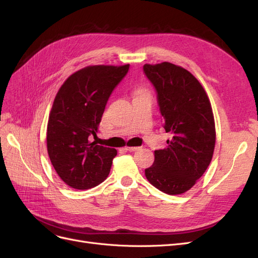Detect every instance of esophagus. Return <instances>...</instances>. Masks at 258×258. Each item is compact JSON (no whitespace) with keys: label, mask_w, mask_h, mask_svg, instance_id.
<instances>
[{"label":"esophagus","mask_w":258,"mask_h":258,"mask_svg":"<svg viewBox=\"0 0 258 258\" xmlns=\"http://www.w3.org/2000/svg\"><path fill=\"white\" fill-rule=\"evenodd\" d=\"M140 148H141V147H138V146H126V147H124V150L129 151V152H135V151L140 150Z\"/></svg>","instance_id":"34e87169"}]
</instances>
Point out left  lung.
<instances>
[{
  "mask_svg": "<svg viewBox=\"0 0 258 258\" xmlns=\"http://www.w3.org/2000/svg\"><path fill=\"white\" fill-rule=\"evenodd\" d=\"M143 72L157 93L162 126L171 135L167 147L155 151L145 176L169 195L190 189L209 167L215 146L212 107L198 80L170 62L144 64Z\"/></svg>",
  "mask_w": 258,
  "mask_h": 258,
  "instance_id": "left-lung-1",
  "label": "left lung"
}]
</instances>
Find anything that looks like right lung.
I'll list each match as a JSON object with an SVG mask.
<instances>
[{
  "instance_id": "obj_1",
  "label": "right lung",
  "mask_w": 258,
  "mask_h": 258,
  "mask_svg": "<svg viewBox=\"0 0 258 258\" xmlns=\"http://www.w3.org/2000/svg\"><path fill=\"white\" fill-rule=\"evenodd\" d=\"M128 71L129 64L87 67L70 76L54 98L47 151L56 172L72 188H92L110 173L117 151L90 140L97 137L108 98Z\"/></svg>"
}]
</instances>
